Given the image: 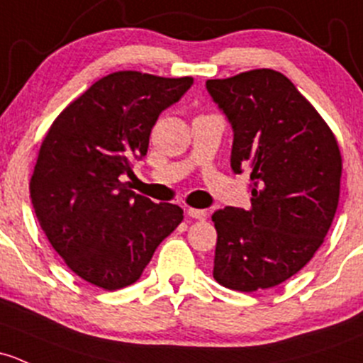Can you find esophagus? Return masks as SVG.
<instances>
[{"label":"esophagus","mask_w":363,"mask_h":363,"mask_svg":"<svg viewBox=\"0 0 363 363\" xmlns=\"http://www.w3.org/2000/svg\"><path fill=\"white\" fill-rule=\"evenodd\" d=\"M188 216L193 217V219H198V220H203L207 219V211H201V208H188Z\"/></svg>","instance_id":"obj_1"}]
</instances>
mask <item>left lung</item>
I'll list each match as a JSON object with an SVG mask.
<instances>
[{
    "mask_svg": "<svg viewBox=\"0 0 363 363\" xmlns=\"http://www.w3.org/2000/svg\"><path fill=\"white\" fill-rule=\"evenodd\" d=\"M233 128L231 169H250L249 211L213 212V278L240 292L269 289L310 262L339 203L341 152L334 133L287 76L254 69L208 79Z\"/></svg>",
    "mask_w": 363,
    "mask_h": 363,
    "instance_id": "8db88e82",
    "label": "left lung"
}]
</instances>
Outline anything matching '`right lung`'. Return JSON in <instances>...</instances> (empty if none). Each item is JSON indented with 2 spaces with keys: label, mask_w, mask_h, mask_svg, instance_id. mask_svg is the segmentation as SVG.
<instances>
[{
  "label": "right lung",
  "mask_w": 363,
  "mask_h": 363,
  "mask_svg": "<svg viewBox=\"0 0 363 363\" xmlns=\"http://www.w3.org/2000/svg\"><path fill=\"white\" fill-rule=\"evenodd\" d=\"M193 78L118 71L95 82L57 116L30 177V200L48 242L91 285L135 284L156 247L184 219L123 181L146 156L156 120Z\"/></svg>",
  "instance_id": "1"
}]
</instances>
